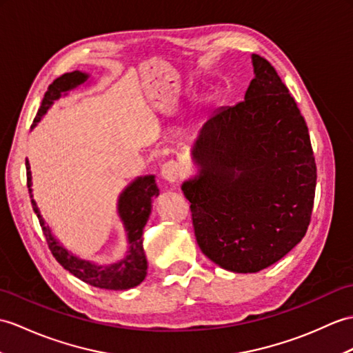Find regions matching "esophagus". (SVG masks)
<instances>
[{
  "label": "esophagus",
  "mask_w": 353,
  "mask_h": 353,
  "mask_svg": "<svg viewBox=\"0 0 353 353\" xmlns=\"http://www.w3.org/2000/svg\"><path fill=\"white\" fill-rule=\"evenodd\" d=\"M161 176L163 180H167V182L170 183H174L179 180L180 177V167L179 163L174 162V161H168L162 165V170H161Z\"/></svg>",
  "instance_id": "obj_1"
}]
</instances>
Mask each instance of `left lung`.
I'll use <instances>...</instances> for the list:
<instances>
[{"instance_id": "8db88e82", "label": "left lung", "mask_w": 353, "mask_h": 353, "mask_svg": "<svg viewBox=\"0 0 353 353\" xmlns=\"http://www.w3.org/2000/svg\"><path fill=\"white\" fill-rule=\"evenodd\" d=\"M242 102L221 106L192 147L199 174L182 185L204 256L237 274L283 259L310 225L316 162L307 123L263 57Z\"/></svg>"}]
</instances>
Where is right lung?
<instances>
[{
    "label": "right lung",
    "mask_w": 353,
    "mask_h": 353,
    "mask_svg": "<svg viewBox=\"0 0 353 353\" xmlns=\"http://www.w3.org/2000/svg\"><path fill=\"white\" fill-rule=\"evenodd\" d=\"M87 79L88 73L79 70L64 73L60 78H57L54 83L48 87V92L45 93L42 105H40L37 116L34 121H32L31 128H34L37 125L40 119L46 114V111L51 108L54 101L60 99L61 94H68L69 90H73L78 85L84 84ZM26 167L27 186L32 210L36 212V215L39 218V223L46 237L49 250H51L55 260L59 261L65 270H69L70 274L79 278L81 281L106 290H128L135 288L139 283H143L147 275V260L143 248V230L147 219L150 216L152 200L154 196L159 195L157 182H154V176L137 177L134 182L129 183L120 194L117 212L128 233L129 251L126 252V257L117 261V263L101 266L94 265L88 260H83L73 256L70 251L65 250L63 245L57 241V237L52 234L51 228L46 225L43 216L40 215V210L34 199H32L31 171L28 161L26 162Z\"/></svg>",
    "instance_id": "add662e5"
}]
</instances>
